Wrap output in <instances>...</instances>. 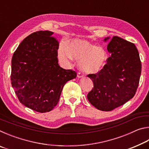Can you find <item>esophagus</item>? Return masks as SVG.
Listing matches in <instances>:
<instances>
[{"label":"esophagus","instance_id":"obj_1","mask_svg":"<svg viewBox=\"0 0 149 149\" xmlns=\"http://www.w3.org/2000/svg\"><path fill=\"white\" fill-rule=\"evenodd\" d=\"M77 77L79 78L83 77H84V74H83V73H81V72H78L77 73Z\"/></svg>","mask_w":149,"mask_h":149}]
</instances>
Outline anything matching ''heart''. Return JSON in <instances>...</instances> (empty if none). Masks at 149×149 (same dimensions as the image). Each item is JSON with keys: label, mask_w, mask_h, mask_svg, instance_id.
I'll return each instance as SVG.
<instances>
[{"label": "heart", "mask_w": 149, "mask_h": 149, "mask_svg": "<svg viewBox=\"0 0 149 149\" xmlns=\"http://www.w3.org/2000/svg\"><path fill=\"white\" fill-rule=\"evenodd\" d=\"M58 56L63 62L72 61L74 58L79 60V68L87 74L101 71L108 60V54L103 48L82 39L74 40L68 47L65 45L60 46Z\"/></svg>", "instance_id": "heart-1"}]
</instances>
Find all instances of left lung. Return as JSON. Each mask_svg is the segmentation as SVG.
<instances>
[{
  "label": "left lung",
  "mask_w": 149,
  "mask_h": 149,
  "mask_svg": "<svg viewBox=\"0 0 149 149\" xmlns=\"http://www.w3.org/2000/svg\"><path fill=\"white\" fill-rule=\"evenodd\" d=\"M110 37L104 39L108 41ZM111 56L101 71L89 74L94 85L88 93L91 104L102 111H111L134 97L141 73V62L135 45L114 36L108 45Z\"/></svg>",
  "instance_id": "8db88e82"
}]
</instances>
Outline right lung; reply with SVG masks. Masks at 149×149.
Masks as SVG:
<instances>
[{
  "label": "right lung",
  "instance_id": "right-lung-1",
  "mask_svg": "<svg viewBox=\"0 0 149 149\" xmlns=\"http://www.w3.org/2000/svg\"><path fill=\"white\" fill-rule=\"evenodd\" d=\"M52 34L33 33L19 45L12 58L11 84L19 102L40 113L53 109L64 85L77 76L74 70L59 65V43Z\"/></svg>",
  "mask_w": 149,
  "mask_h": 149
}]
</instances>
